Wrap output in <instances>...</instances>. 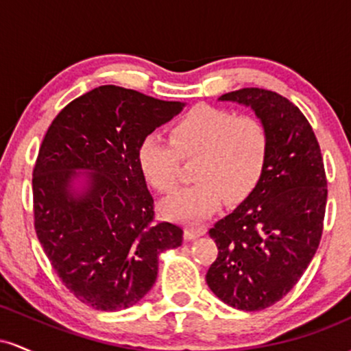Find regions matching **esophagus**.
<instances>
[{"label":"esophagus","instance_id":"obj_1","mask_svg":"<svg viewBox=\"0 0 351 351\" xmlns=\"http://www.w3.org/2000/svg\"><path fill=\"white\" fill-rule=\"evenodd\" d=\"M204 232H206V226H203V224H189V226L184 228V239H196V237L203 236Z\"/></svg>","mask_w":351,"mask_h":351}]
</instances>
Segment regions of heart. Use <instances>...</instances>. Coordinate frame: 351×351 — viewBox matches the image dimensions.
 Wrapping results in <instances>:
<instances>
[{"label":"heart","mask_w":351,"mask_h":351,"mask_svg":"<svg viewBox=\"0 0 351 351\" xmlns=\"http://www.w3.org/2000/svg\"><path fill=\"white\" fill-rule=\"evenodd\" d=\"M269 153L264 123L252 115L199 106L176 120L171 138L152 134L140 145V167L162 193L180 184L181 158H198L196 181L165 203L171 219L198 223L219 209L223 198L239 201L252 191L263 175Z\"/></svg>","instance_id":"b5f03b06"}]
</instances>
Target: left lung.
<instances>
[{"label":"left lung","mask_w":351,"mask_h":351,"mask_svg":"<svg viewBox=\"0 0 351 351\" xmlns=\"http://www.w3.org/2000/svg\"><path fill=\"white\" fill-rule=\"evenodd\" d=\"M219 100L251 107L269 135L264 171L249 196L209 229L217 245L206 284L229 307L256 312L285 295L315 256L324 231L327 176L305 115L265 88Z\"/></svg>","instance_id":"left-lung-1"}]
</instances>
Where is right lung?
Segmentation results:
<instances>
[{
	"label": "right lung",
	"instance_id": "1",
	"mask_svg": "<svg viewBox=\"0 0 351 351\" xmlns=\"http://www.w3.org/2000/svg\"><path fill=\"white\" fill-rule=\"evenodd\" d=\"M183 107L100 86L47 128L33 171L34 229L59 279L88 307L135 305L155 284L160 254L183 243L180 226L153 223L138 160L145 136Z\"/></svg>",
	"mask_w": 351,
	"mask_h": 351
}]
</instances>
